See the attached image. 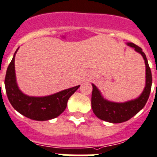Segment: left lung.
<instances>
[{"mask_svg": "<svg viewBox=\"0 0 157 157\" xmlns=\"http://www.w3.org/2000/svg\"><path fill=\"white\" fill-rule=\"evenodd\" d=\"M126 44L133 48L137 53L141 54L145 64V87L141 95L134 99L124 103H116L104 99L101 92L94 84L92 85V108L95 116L101 120L111 123H121L128 121L137 114L146 104L149 97L152 87V73L148 63V60L142 49L134 43Z\"/></svg>", "mask_w": 157, "mask_h": 157, "instance_id": "left-lung-1", "label": "left lung"}]
</instances>
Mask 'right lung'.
<instances>
[{
	"instance_id": "right-lung-1",
	"label": "right lung",
	"mask_w": 157,
	"mask_h": 157,
	"mask_svg": "<svg viewBox=\"0 0 157 157\" xmlns=\"http://www.w3.org/2000/svg\"><path fill=\"white\" fill-rule=\"evenodd\" d=\"M18 49L13 55L5 75V85L9 102L16 111L31 119L46 121L57 118L65 111L69 97L80 85L46 96L38 97L25 95L19 88L15 73V56Z\"/></svg>"
}]
</instances>
